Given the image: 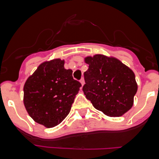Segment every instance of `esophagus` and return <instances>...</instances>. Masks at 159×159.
<instances>
[{
  "label": "esophagus",
  "instance_id": "esophagus-1",
  "mask_svg": "<svg viewBox=\"0 0 159 159\" xmlns=\"http://www.w3.org/2000/svg\"><path fill=\"white\" fill-rule=\"evenodd\" d=\"M80 84H82V85H84V83H85V82H84V78H82V79H81V80H80Z\"/></svg>",
  "mask_w": 159,
  "mask_h": 159
}]
</instances>
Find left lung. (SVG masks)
I'll use <instances>...</instances> for the list:
<instances>
[{
    "mask_svg": "<svg viewBox=\"0 0 159 159\" xmlns=\"http://www.w3.org/2000/svg\"><path fill=\"white\" fill-rule=\"evenodd\" d=\"M83 92L94 107L111 117H119L133 106L138 86L134 72L113 57L95 55L85 58Z\"/></svg>",
    "mask_w": 159,
    "mask_h": 159,
    "instance_id": "1",
    "label": "left lung"
}]
</instances>
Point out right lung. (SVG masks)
<instances>
[{
  "instance_id": "1",
  "label": "right lung",
  "mask_w": 159,
  "mask_h": 159,
  "mask_svg": "<svg viewBox=\"0 0 159 159\" xmlns=\"http://www.w3.org/2000/svg\"><path fill=\"white\" fill-rule=\"evenodd\" d=\"M60 59L44 62L24 86V104L31 118L46 127L60 124L71 111L81 84Z\"/></svg>"
}]
</instances>
